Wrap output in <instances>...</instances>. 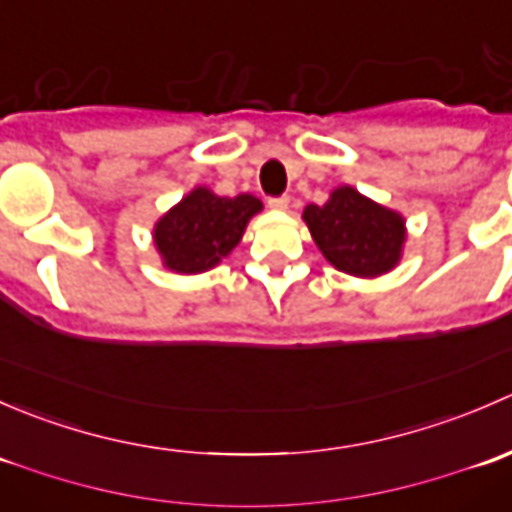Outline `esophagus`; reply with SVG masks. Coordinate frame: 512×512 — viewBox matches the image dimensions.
Masks as SVG:
<instances>
[{
  "label": "esophagus",
  "instance_id": "34e87169",
  "mask_svg": "<svg viewBox=\"0 0 512 512\" xmlns=\"http://www.w3.org/2000/svg\"><path fill=\"white\" fill-rule=\"evenodd\" d=\"M267 205H270L272 210H287L289 208V198H285V195H282V198H270V200H267Z\"/></svg>",
  "mask_w": 512,
  "mask_h": 512
}]
</instances>
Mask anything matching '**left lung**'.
Listing matches in <instances>:
<instances>
[{
    "mask_svg": "<svg viewBox=\"0 0 512 512\" xmlns=\"http://www.w3.org/2000/svg\"><path fill=\"white\" fill-rule=\"evenodd\" d=\"M302 218L322 255L347 275L379 277L399 265L406 220L352 185L334 190L324 205H307Z\"/></svg>",
    "mask_w": 512,
    "mask_h": 512,
    "instance_id": "1",
    "label": "left lung"
}]
</instances>
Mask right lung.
I'll return each instance as SVG.
<instances>
[{"instance_id":"add662e5","label":"right lung","mask_w":512,"mask_h":512,"mask_svg":"<svg viewBox=\"0 0 512 512\" xmlns=\"http://www.w3.org/2000/svg\"><path fill=\"white\" fill-rule=\"evenodd\" d=\"M262 210L255 195L220 198L210 188H195L153 227L163 265L180 275L213 270L242 240L252 215Z\"/></svg>"}]
</instances>
